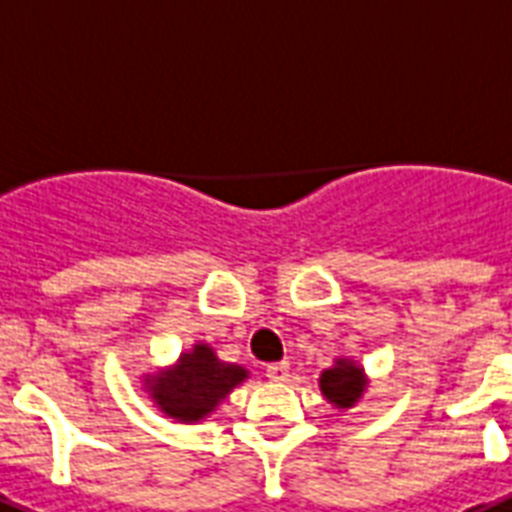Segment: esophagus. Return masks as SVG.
<instances>
[{"label":"esophagus","instance_id":"esophagus-1","mask_svg":"<svg viewBox=\"0 0 512 512\" xmlns=\"http://www.w3.org/2000/svg\"><path fill=\"white\" fill-rule=\"evenodd\" d=\"M264 371H267V376L272 382H285L288 374H291V363H285V360H280V363H269Z\"/></svg>","mask_w":512,"mask_h":512}]
</instances>
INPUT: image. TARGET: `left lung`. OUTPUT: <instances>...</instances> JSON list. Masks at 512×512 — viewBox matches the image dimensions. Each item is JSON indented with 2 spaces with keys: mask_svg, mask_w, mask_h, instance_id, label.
<instances>
[{
  "mask_svg": "<svg viewBox=\"0 0 512 512\" xmlns=\"http://www.w3.org/2000/svg\"><path fill=\"white\" fill-rule=\"evenodd\" d=\"M320 390L334 406L350 408L366 390V376L363 368L355 366L352 360H336L334 368H326L320 374Z\"/></svg>",
  "mask_w": 512,
  "mask_h": 512,
  "instance_id": "left-lung-1",
  "label": "left lung"
}]
</instances>
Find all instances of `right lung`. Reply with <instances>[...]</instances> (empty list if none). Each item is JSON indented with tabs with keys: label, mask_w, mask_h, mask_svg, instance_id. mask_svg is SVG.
Returning a JSON list of instances; mask_svg holds the SVG:
<instances>
[{
	"label": "right lung",
	"mask_w": 512,
	"mask_h": 512,
	"mask_svg": "<svg viewBox=\"0 0 512 512\" xmlns=\"http://www.w3.org/2000/svg\"><path fill=\"white\" fill-rule=\"evenodd\" d=\"M248 371L235 363H224L208 344H194L170 371L146 379L154 403L178 422H197L208 417L227 398L232 387L243 382Z\"/></svg>",
	"instance_id": "1"
}]
</instances>
